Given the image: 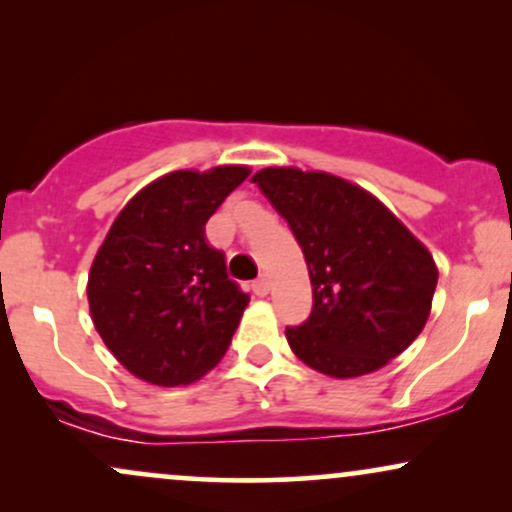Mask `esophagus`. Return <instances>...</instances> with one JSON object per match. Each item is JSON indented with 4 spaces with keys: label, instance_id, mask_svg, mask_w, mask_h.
<instances>
[{
    "label": "esophagus",
    "instance_id": "34e87169",
    "mask_svg": "<svg viewBox=\"0 0 512 512\" xmlns=\"http://www.w3.org/2000/svg\"><path fill=\"white\" fill-rule=\"evenodd\" d=\"M252 293H255V296H267L269 293V281L267 279H255L252 281Z\"/></svg>",
    "mask_w": 512,
    "mask_h": 512
}]
</instances>
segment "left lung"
<instances>
[{
    "label": "left lung",
    "instance_id": "obj_1",
    "mask_svg": "<svg viewBox=\"0 0 512 512\" xmlns=\"http://www.w3.org/2000/svg\"><path fill=\"white\" fill-rule=\"evenodd\" d=\"M252 182L301 245L313 310L286 327L293 354L332 378L373 373L424 330L438 269L431 252L363 187L330 173L264 168Z\"/></svg>",
    "mask_w": 512,
    "mask_h": 512
}]
</instances>
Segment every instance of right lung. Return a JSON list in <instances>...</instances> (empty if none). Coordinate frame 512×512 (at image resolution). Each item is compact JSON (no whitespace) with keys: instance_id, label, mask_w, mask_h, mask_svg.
I'll use <instances>...</instances> for the list:
<instances>
[{"instance_id":"1","label":"right lung","mask_w":512,"mask_h":512,"mask_svg":"<svg viewBox=\"0 0 512 512\" xmlns=\"http://www.w3.org/2000/svg\"><path fill=\"white\" fill-rule=\"evenodd\" d=\"M248 175L245 166H219L154 180L129 199L91 264L93 325L146 383H195L231 344L250 296L228 279L204 226Z\"/></svg>"}]
</instances>
